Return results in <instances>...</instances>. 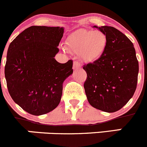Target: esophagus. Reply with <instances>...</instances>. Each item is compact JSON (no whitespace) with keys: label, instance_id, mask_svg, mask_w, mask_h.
<instances>
[{"label":"esophagus","instance_id":"1","mask_svg":"<svg viewBox=\"0 0 147 147\" xmlns=\"http://www.w3.org/2000/svg\"><path fill=\"white\" fill-rule=\"evenodd\" d=\"M81 67V63H80L79 62L77 61H76L74 62V66H73L74 70H77V69H80Z\"/></svg>","mask_w":147,"mask_h":147}]
</instances>
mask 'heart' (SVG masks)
Returning a JSON list of instances; mask_svg holds the SVG:
<instances>
[{
  "label": "heart",
  "mask_w": 147,
  "mask_h": 147,
  "mask_svg": "<svg viewBox=\"0 0 147 147\" xmlns=\"http://www.w3.org/2000/svg\"><path fill=\"white\" fill-rule=\"evenodd\" d=\"M108 38L104 32L79 29L72 33L66 40L67 49L79 52L82 60L93 62L102 56L107 49Z\"/></svg>",
  "instance_id": "obj_1"
}]
</instances>
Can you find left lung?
<instances>
[{
	"instance_id": "1",
	"label": "left lung",
	"mask_w": 147,
	"mask_h": 147,
	"mask_svg": "<svg viewBox=\"0 0 147 147\" xmlns=\"http://www.w3.org/2000/svg\"><path fill=\"white\" fill-rule=\"evenodd\" d=\"M107 35L108 44L104 54L84 66L87 74L84 89L88 103L108 113L119 111L134 94L139 63L132 42L111 26H94Z\"/></svg>"
}]
</instances>
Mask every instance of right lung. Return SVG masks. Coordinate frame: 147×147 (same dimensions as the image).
Here are the masks:
<instances>
[{"instance_id": "add662e5", "label": "right lung", "mask_w": 147, "mask_h": 147, "mask_svg": "<svg viewBox=\"0 0 147 147\" xmlns=\"http://www.w3.org/2000/svg\"><path fill=\"white\" fill-rule=\"evenodd\" d=\"M64 28L33 26L9 45L5 66L8 92L32 115L53 111L61 101L63 81L73 74V61L55 59Z\"/></svg>"}]
</instances>
